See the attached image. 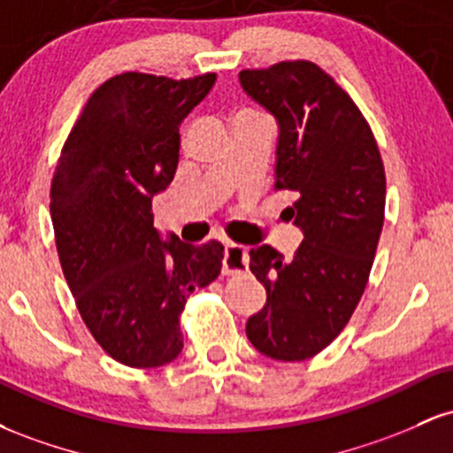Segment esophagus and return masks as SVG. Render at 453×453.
Masks as SVG:
<instances>
[{"label": "esophagus", "instance_id": "obj_1", "mask_svg": "<svg viewBox=\"0 0 453 453\" xmlns=\"http://www.w3.org/2000/svg\"><path fill=\"white\" fill-rule=\"evenodd\" d=\"M249 268V253L241 244H226L223 251V273L238 274Z\"/></svg>", "mask_w": 453, "mask_h": 453}]
</instances>
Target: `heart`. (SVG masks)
<instances>
[{"label": "heart", "mask_w": 453, "mask_h": 453, "mask_svg": "<svg viewBox=\"0 0 453 453\" xmlns=\"http://www.w3.org/2000/svg\"><path fill=\"white\" fill-rule=\"evenodd\" d=\"M249 114H251V112H242V114H238V117H249Z\"/></svg>", "instance_id": "heart-1"}]
</instances>
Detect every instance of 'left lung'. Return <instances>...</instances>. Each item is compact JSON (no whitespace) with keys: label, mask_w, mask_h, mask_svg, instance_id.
Returning <instances> with one entry per match:
<instances>
[{"label":"left lung","mask_w":453,"mask_h":453,"mask_svg":"<svg viewBox=\"0 0 453 453\" xmlns=\"http://www.w3.org/2000/svg\"><path fill=\"white\" fill-rule=\"evenodd\" d=\"M238 78L277 119L274 189L298 196L288 212L304 234L292 259L270 244L249 251L268 298L247 336L273 360L303 362L341 334L360 303L383 227L386 170L360 108L313 61Z\"/></svg>","instance_id":"obj_1"}]
</instances>
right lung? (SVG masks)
Here are the masks:
<instances>
[{"label": "right lung", "instance_id": "1", "mask_svg": "<svg viewBox=\"0 0 453 453\" xmlns=\"http://www.w3.org/2000/svg\"><path fill=\"white\" fill-rule=\"evenodd\" d=\"M215 81L142 72L108 78L57 161L50 219L64 277L93 339L126 366L173 362L183 349L187 298L221 273V242H164L153 227V196L179 165V126Z\"/></svg>", "mask_w": 453, "mask_h": 453}]
</instances>
